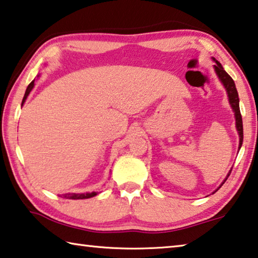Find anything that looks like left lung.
<instances>
[{"label":"left lung","instance_id":"obj_1","mask_svg":"<svg viewBox=\"0 0 258 258\" xmlns=\"http://www.w3.org/2000/svg\"><path fill=\"white\" fill-rule=\"evenodd\" d=\"M215 71L217 73V76L219 77V79L222 80L223 85L225 86V88H226L227 91V95H228V100H230V103H231V107L233 108L235 112V122H236V128H238V132H239V137H240V145H239V148H241V146H242V141H243V126H242V117H241V112H240V107H239V95H238V91H236V87H235V84L234 81H233L232 78L228 76V73L224 70L222 64L216 60V65H215ZM232 171V170H231ZM231 172L228 173V175L226 177V179L230 177ZM226 179H225L224 182L226 181ZM223 182V183H224ZM223 183L220 186H223ZM220 188V187H219ZM218 190V189H217Z\"/></svg>","mask_w":258,"mask_h":258}]
</instances>
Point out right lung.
<instances>
[{
  "instance_id": "obj_1",
  "label": "right lung",
  "mask_w": 258,
  "mask_h": 258,
  "mask_svg": "<svg viewBox=\"0 0 258 258\" xmlns=\"http://www.w3.org/2000/svg\"><path fill=\"white\" fill-rule=\"evenodd\" d=\"M34 87V80L32 81V83L27 86L26 88V92H25V95H24V99L22 102V105L24 102H25L26 97L28 96V94L32 91V88ZM96 193L95 191H92V193H86V194H76V193H72V194H65L63 195L65 199H70V200H84V199H89V198H93V196H95Z\"/></svg>"
}]
</instances>
